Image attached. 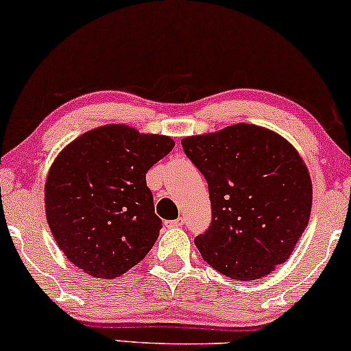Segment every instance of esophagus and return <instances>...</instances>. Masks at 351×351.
<instances>
[{
  "instance_id": "34e87169",
  "label": "esophagus",
  "mask_w": 351,
  "mask_h": 351,
  "mask_svg": "<svg viewBox=\"0 0 351 351\" xmlns=\"http://www.w3.org/2000/svg\"><path fill=\"white\" fill-rule=\"evenodd\" d=\"M182 225H184V219H182V217L166 222V227H182Z\"/></svg>"
}]
</instances>
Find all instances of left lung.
Masks as SVG:
<instances>
[{"label": "left lung", "instance_id": "1", "mask_svg": "<svg viewBox=\"0 0 351 351\" xmlns=\"http://www.w3.org/2000/svg\"><path fill=\"white\" fill-rule=\"evenodd\" d=\"M182 147L208 180L213 222L195 238L201 257L238 281L286 262L306 228L313 186L299 152L270 129L238 123Z\"/></svg>", "mask_w": 351, "mask_h": 351}]
</instances>
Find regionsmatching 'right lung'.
I'll use <instances>...</instances> for the list:
<instances>
[{"label": "right lung", "instance_id": "add662e5", "mask_svg": "<svg viewBox=\"0 0 351 351\" xmlns=\"http://www.w3.org/2000/svg\"><path fill=\"white\" fill-rule=\"evenodd\" d=\"M174 145L167 136L107 124L81 134L57 155L46 177V219L73 265L112 280L147 256L161 219L145 174Z\"/></svg>", "mask_w": 351, "mask_h": 351}]
</instances>
